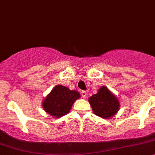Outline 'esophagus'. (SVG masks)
I'll return each mask as SVG.
<instances>
[{
  "mask_svg": "<svg viewBox=\"0 0 155 155\" xmlns=\"http://www.w3.org/2000/svg\"><path fill=\"white\" fill-rule=\"evenodd\" d=\"M87 95V91H82V92H81V96H82V97H83L84 99L86 98Z\"/></svg>",
  "mask_w": 155,
  "mask_h": 155,
  "instance_id": "obj_1",
  "label": "esophagus"
}]
</instances>
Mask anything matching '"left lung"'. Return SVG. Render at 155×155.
<instances>
[{
  "label": "left lung",
  "mask_w": 155,
  "mask_h": 155,
  "mask_svg": "<svg viewBox=\"0 0 155 155\" xmlns=\"http://www.w3.org/2000/svg\"><path fill=\"white\" fill-rule=\"evenodd\" d=\"M88 102L94 114L105 119L115 116L120 108L117 97L105 86L100 87L97 94L88 99Z\"/></svg>",
  "instance_id": "8db88e82"
}]
</instances>
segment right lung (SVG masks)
I'll list each match as a JSON object with an SVG mask.
<instances>
[{
    "label": "right lung",
    "mask_w": 155,
    "mask_h": 155,
    "mask_svg": "<svg viewBox=\"0 0 155 155\" xmlns=\"http://www.w3.org/2000/svg\"><path fill=\"white\" fill-rule=\"evenodd\" d=\"M81 97L74 90H70L62 85H56L43 99V110L54 118H60L70 112L74 103Z\"/></svg>",
    "instance_id": "1"
}]
</instances>
